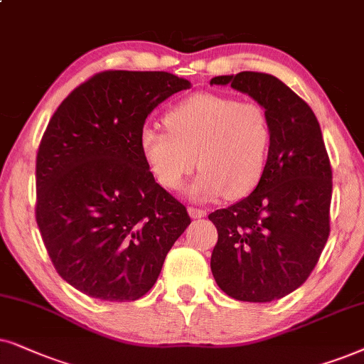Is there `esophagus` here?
Masks as SVG:
<instances>
[{
	"label": "esophagus",
	"instance_id": "obj_1",
	"mask_svg": "<svg viewBox=\"0 0 364 364\" xmlns=\"http://www.w3.org/2000/svg\"><path fill=\"white\" fill-rule=\"evenodd\" d=\"M188 213H190L191 218H205L206 216V210H201V208H195V206H191L190 210H188Z\"/></svg>",
	"mask_w": 364,
	"mask_h": 364
}]
</instances>
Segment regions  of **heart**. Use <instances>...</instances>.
<instances>
[{
	"label": "heart",
	"mask_w": 364,
	"mask_h": 364,
	"mask_svg": "<svg viewBox=\"0 0 364 364\" xmlns=\"http://www.w3.org/2000/svg\"><path fill=\"white\" fill-rule=\"evenodd\" d=\"M163 121L166 132L143 129L139 149L164 190H181L196 159L203 171L191 188L196 200L220 195L240 200L258 186L273 141L268 113L259 103L195 93L171 106Z\"/></svg>",
	"instance_id": "heart-1"
}]
</instances>
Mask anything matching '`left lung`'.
I'll return each instance as SVG.
<instances>
[{"mask_svg": "<svg viewBox=\"0 0 364 364\" xmlns=\"http://www.w3.org/2000/svg\"><path fill=\"white\" fill-rule=\"evenodd\" d=\"M268 113L273 141L264 174L250 196L213 211L218 230L211 271L238 301L268 303L301 287L329 236L333 171L321 128L304 100L266 73L216 76Z\"/></svg>", "mask_w": 364, "mask_h": 364, "instance_id": "left-lung-1", "label": "left lung"}]
</instances>
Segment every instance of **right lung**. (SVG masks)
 <instances>
[{
  "label": "right lung",
  "mask_w": 364,
  "mask_h": 364,
  "mask_svg": "<svg viewBox=\"0 0 364 364\" xmlns=\"http://www.w3.org/2000/svg\"><path fill=\"white\" fill-rule=\"evenodd\" d=\"M188 88L166 71H101L51 116L36 154L35 215L53 266L77 291L144 296L191 223L139 149L148 114Z\"/></svg>",
  "instance_id": "1"
}]
</instances>
